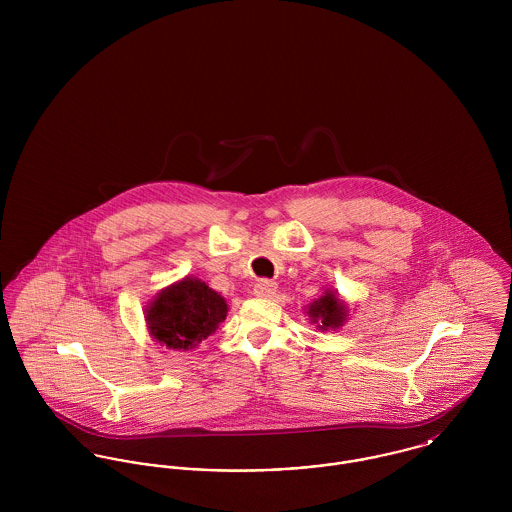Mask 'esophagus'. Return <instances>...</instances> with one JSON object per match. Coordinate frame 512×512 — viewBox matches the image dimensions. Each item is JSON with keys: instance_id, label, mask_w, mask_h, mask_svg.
Masks as SVG:
<instances>
[{"instance_id": "34e87169", "label": "esophagus", "mask_w": 512, "mask_h": 512, "mask_svg": "<svg viewBox=\"0 0 512 512\" xmlns=\"http://www.w3.org/2000/svg\"><path fill=\"white\" fill-rule=\"evenodd\" d=\"M276 288H278L276 282L264 278V280H258V282L254 284V293H256L258 297H272V295L276 293Z\"/></svg>"}]
</instances>
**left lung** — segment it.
<instances>
[{
    "mask_svg": "<svg viewBox=\"0 0 512 512\" xmlns=\"http://www.w3.org/2000/svg\"><path fill=\"white\" fill-rule=\"evenodd\" d=\"M307 313L313 321H319V329H335L345 321V305L329 290L321 299L309 305Z\"/></svg>",
    "mask_w": 512,
    "mask_h": 512,
    "instance_id": "8db88e82",
    "label": "left lung"
}]
</instances>
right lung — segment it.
Masks as SVG:
<instances>
[{"instance_id":"right-lung-1","label":"right lung","mask_w":512,"mask_h":512,"mask_svg":"<svg viewBox=\"0 0 512 512\" xmlns=\"http://www.w3.org/2000/svg\"><path fill=\"white\" fill-rule=\"evenodd\" d=\"M226 301L205 282L185 278L163 290L146 311L149 333L169 349L187 351L226 319Z\"/></svg>"}]
</instances>
